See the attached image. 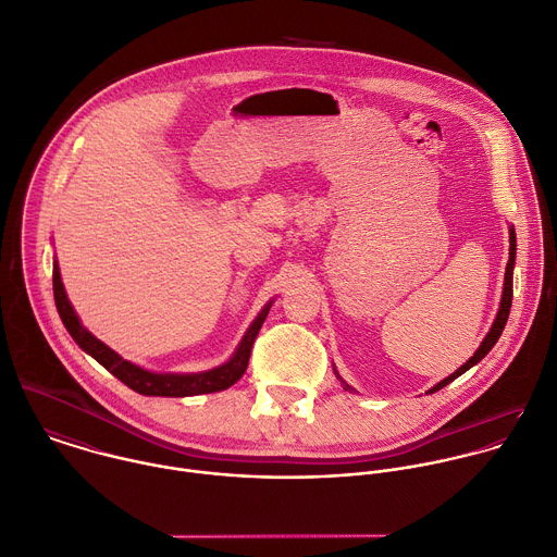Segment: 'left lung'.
Returning a JSON list of instances; mask_svg holds the SVG:
<instances>
[{
    "label": "left lung",
    "instance_id": "8db88e82",
    "mask_svg": "<svg viewBox=\"0 0 557 557\" xmlns=\"http://www.w3.org/2000/svg\"><path fill=\"white\" fill-rule=\"evenodd\" d=\"M515 260H517V234H515V227H510V260H508V267H506V280H504V295H502V306H499V312L495 317V323L491 327V332L486 334V338L482 341L480 349L467 360V364H462L456 373H451L449 377H445L443 382H438L434 388H430V393H436L441 388H445L447 384H451L456 377H460L462 373H467L471 367H475L493 347L495 343L499 341L506 323H508V317H510V308H512V271H515ZM338 375V373H336ZM341 380V377H338ZM343 382V380H341ZM345 384V382H343ZM345 391H351L349 384H345Z\"/></svg>",
    "mask_w": 557,
    "mask_h": 557
}]
</instances>
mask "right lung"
<instances>
[{"mask_svg":"<svg viewBox=\"0 0 557 557\" xmlns=\"http://www.w3.org/2000/svg\"><path fill=\"white\" fill-rule=\"evenodd\" d=\"M53 299H55V308H58V314H60L66 332L73 336V341L79 345V349L86 351L88 356H92L103 369H108L127 388L140 393V395H147V397H193V395L219 393V391H225L232 384H236L243 377V373L247 371L253 341H256V336L271 310V304H273V301H269L262 308V312L256 317V321L249 325L247 334L243 336L240 345L236 347L234 356L225 364L203 371V373H151V371H145V369L123 360L119 354H114L108 345H103L99 338H95L79 323L71 301L64 293L58 262H53Z\"/></svg>","mask_w":557,"mask_h":557,"instance_id":"obj_1","label":"right lung"}]
</instances>
